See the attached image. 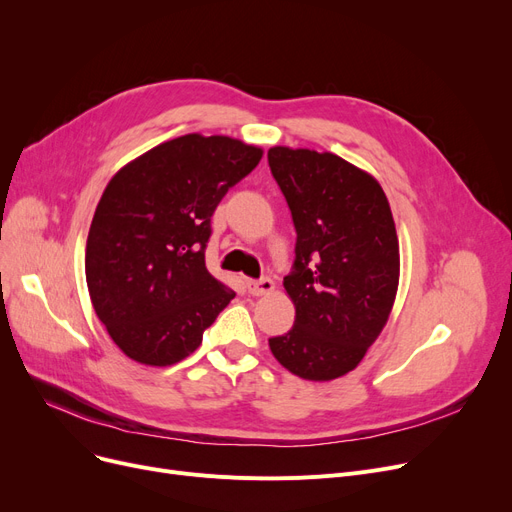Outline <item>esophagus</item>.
<instances>
[{"instance_id": "34e87169", "label": "esophagus", "mask_w": 512, "mask_h": 512, "mask_svg": "<svg viewBox=\"0 0 512 512\" xmlns=\"http://www.w3.org/2000/svg\"><path fill=\"white\" fill-rule=\"evenodd\" d=\"M247 288L253 294V297H261V294H267L274 290V282L270 278H261V280H247Z\"/></svg>"}]
</instances>
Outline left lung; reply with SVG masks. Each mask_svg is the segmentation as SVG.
Returning <instances> with one entry per match:
<instances>
[{
    "mask_svg": "<svg viewBox=\"0 0 512 512\" xmlns=\"http://www.w3.org/2000/svg\"><path fill=\"white\" fill-rule=\"evenodd\" d=\"M267 161L297 230L284 278L297 317L270 348L303 380H336L361 363L396 299L392 211L378 180L334 153L272 147Z\"/></svg>",
    "mask_w": 512,
    "mask_h": 512,
    "instance_id": "8db88e82",
    "label": "left lung"
}]
</instances>
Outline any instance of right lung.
Wrapping results in <instances>:
<instances>
[{
  "label": "right lung",
  "instance_id": "right-lung-1",
  "mask_svg": "<svg viewBox=\"0 0 512 512\" xmlns=\"http://www.w3.org/2000/svg\"><path fill=\"white\" fill-rule=\"evenodd\" d=\"M263 151L230 137L184 134L124 166L95 209L85 274L120 351L166 367L195 353L236 297L205 267L211 215Z\"/></svg>",
  "mask_w": 512,
  "mask_h": 512
}]
</instances>
